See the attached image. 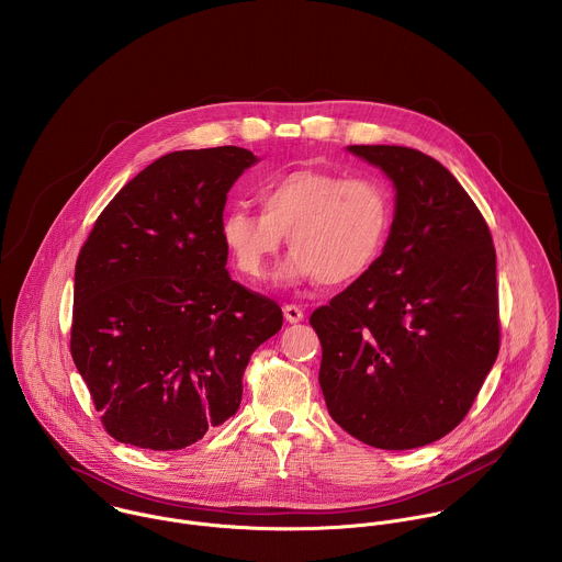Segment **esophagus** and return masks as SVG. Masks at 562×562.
Returning <instances> with one entry per match:
<instances>
[{"label": "esophagus", "instance_id": "34e87169", "mask_svg": "<svg viewBox=\"0 0 562 562\" xmlns=\"http://www.w3.org/2000/svg\"><path fill=\"white\" fill-rule=\"evenodd\" d=\"M283 316H285V321L292 322V324H296V322L305 318V314H303V310L299 305H285L283 307Z\"/></svg>", "mask_w": 562, "mask_h": 562}]
</instances>
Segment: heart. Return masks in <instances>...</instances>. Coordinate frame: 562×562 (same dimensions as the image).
<instances>
[{
  "mask_svg": "<svg viewBox=\"0 0 562 562\" xmlns=\"http://www.w3.org/2000/svg\"><path fill=\"white\" fill-rule=\"evenodd\" d=\"M257 201L261 214L232 207L218 227L234 266L250 281L268 277L288 236L283 283H352L372 268L392 227V196L368 177L299 168L261 183Z\"/></svg>",
  "mask_w": 562,
  "mask_h": 562,
  "instance_id": "1",
  "label": "heart"
}]
</instances>
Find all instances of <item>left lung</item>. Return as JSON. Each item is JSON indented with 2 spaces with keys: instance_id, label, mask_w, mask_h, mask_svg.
Segmentation results:
<instances>
[{
  "instance_id": "1",
  "label": "left lung",
  "mask_w": 562,
  "mask_h": 562,
  "mask_svg": "<svg viewBox=\"0 0 562 562\" xmlns=\"http://www.w3.org/2000/svg\"><path fill=\"white\" fill-rule=\"evenodd\" d=\"M396 188L372 268L312 314L330 417L381 450L457 428L499 350L495 248L481 210L439 161L408 147L352 145Z\"/></svg>"
}]
</instances>
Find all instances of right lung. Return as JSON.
<instances>
[{
    "mask_svg": "<svg viewBox=\"0 0 562 562\" xmlns=\"http://www.w3.org/2000/svg\"><path fill=\"white\" fill-rule=\"evenodd\" d=\"M257 158L172 151L99 214L76 263L71 355L110 437L181 450L229 419L281 307L227 272V192Z\"/></svg>",
    "mask_w": 562,
    "mask_h": 562,
    "instance_id": "obj_1",
    "label": "right lung"
}]
</instances>
